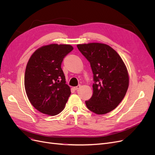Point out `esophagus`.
Returning a JSON list of instances; mask_svg holds the SVG:
<instances>
[{
    "label": "esophagus",
    "mask_w": 155,
    "mask_h": 155,
    "mask_svg": "<svg viewBox=\"0 0 155 155\" xmlns=\"http://www.w3.org/2000/svg\"><path fill=\"white\" fill-rule=\"evenodd\" d=\"M80 88V85H77V86H76V87H73V88L75 89V90H78V88Z\"/></svg>",
    "instance_id": "esophagus-1"
}]
</instances>
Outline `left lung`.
I'll return each instance as SVG.
<instances>
[{"label": "left lung", "instance_id": "8db88e82", "mask_svg": "<svg viewBox=\"0 0 155 155\" xmlns=\"http://www.w3.org/2000/svg\"><path fill=\"white\" fill-rule=\"evenodd\" d=\"M79 51L90 62L94 74L93 95L85 101L87 108L97 114L116 109L129 87V75L119 54L107 45L91 43L77 45Z\"/></svg>", "mask_w": 155, "mask_h": 155}]
</instances>
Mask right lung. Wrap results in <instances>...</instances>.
I'll return each instance as SVG.
<instances>
[{
    "label": "right lung",
    "mask_w": 155,
    "mask_h": 155,
    "mask_svg": "<svg viewBox=\"0 0 155 155\" xmlns=\"http://www.w3.org/2000/svg\"><path fill=\"white\" fill-rule=\"evenodd\" d=\"M73 50L70 45H45L32 53L28 62L24 75L26 92L33 107L45 114H58L71 94L61 65Z\"/></svg>",
    "instance_id": "obj_1"
}]
</instances>
